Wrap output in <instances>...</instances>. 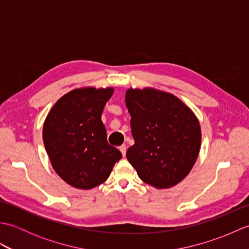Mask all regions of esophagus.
<instances>
[{
    "label": "esophagus",
    "instance_id": "1",
    "mask_svg": "<svg viewBox=\"0 0 249 249\" xmlns=\"http://www.w3.org/2000/svg\"><path fill=\"white\" fill-rule=\"evenodd\" d=\"M120 151L122 153V155L125 156L126 155V145H121L120 146Z\"/></svg>",
    "mask_w": 249,
    "mask_h": 249
}]
</instances>
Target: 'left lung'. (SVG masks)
<instances>
[{
    "mask_svg": "<svg viewBox=\"0 0 249 249\" xmlns=\"http://www.w3.org/2000/svg\"><path fill=\"white\" fill-rule=\"evenodd\" d=\"M135 144L126 157L144 183L169 188L179 183L199 155L201 130L193 111L174 95L129 89L125 96Z\"/></svg>",
    "mask_w": 249,
    "mask_h": 249,
    "instance_id": "8db88e82",
    "label": "left lung"
}]
</instances>
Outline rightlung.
Listing matches in <instances>:
<instances>
[{"mask_svg":"<svg viewBox=\"0 0 249 249\" xmlns=\"http://www.w3.org/2000/svg\"><path fill=\"white\" fill-rule=\"evenodd\" d=\"M113 89H77L62 96L47 115L43 139L55 172L71 185L91 189L104 183L122 157L107 141L102 121Z\"/></svg>","mask_w":249,"mask_h":249,"instance_id":"right-lung-1","label":"right lung"}]
</instances>
